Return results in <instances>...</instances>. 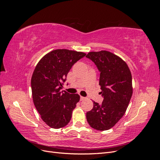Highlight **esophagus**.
Listing matches in <instances>:
<instances>
[{
	"instance_id": "34e87169",
	"label": "esophagus",
	"mask_w": 160,
	"mask_h": 160,
	"mask_svg": "<svg viewBox=\"0 0 160 160\" xmlns=\"http://www.w3.org/2000/svg\"><path fill=\"white\" fill-rule=\"evenodd\" d=\"M86 99H87V98H85V97H82V96L80 97V100H81V101H84V100H85Z\"/></svg>"
}]
</instances>
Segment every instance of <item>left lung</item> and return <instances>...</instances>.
<instances>
[{"label": "left lung", "mask_w": 160, "mask_h": 160, "mask_svg": "<svg viewBox=\"0 0 160 160\" xmlns=\"http://www.w3.org/2000/svg\"><path fill=\"white\" fill-rule=\"evenodd\" d=\"M86 57L100 72V94L103 98L101 104L93 101V109L86 113L87 120L92 128L108 130L123 117L128 107L133 93L132 73L126 62L111 52H89Z\"/></svg>", "instance_id": "1"}]
</instances>
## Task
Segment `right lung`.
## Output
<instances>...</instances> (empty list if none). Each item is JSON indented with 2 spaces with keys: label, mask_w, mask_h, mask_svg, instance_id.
I'll list each match as a JSON object with an SVG mask.
<instances>
[{
  "label": "right lung",
  "mask_w": 160,
  "mask_h": 160,
  "mask_svg": "<svg viewBox=\"0 0 160 160\" xmlns=\"http://www.w3.org/2000/svg\"><path fill=\"white\" fill-rule=\"evenodd\" d=\"M85 55L83 52L56 49L43 57L34 70L31 78L33 103L43 122L50 128H63L70 122L80 96L61 89L72 66Z\"/></svg>",
  "instance_id": "add662e5"
}]
</instances>
